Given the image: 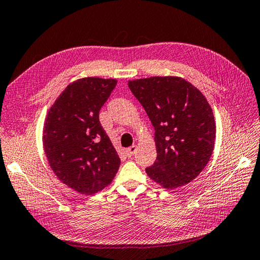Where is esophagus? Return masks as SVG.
Segmentation results:
<instances>
[{"instance_id": "1", "label": "esophagus", "mask_w": 260, "mask_h": 260, "mask_svg": "<svg viewBox=\"0 0 260 260\" xmlns=\"http://www.w3.org/2000/svg\"><path fill=\"white\" fill-rule=\"evenodd\" d=\"M136 151H137V146L132 145L131 147H129V148L125 150V154H126V156H128V157H131V156L135 155Z\"/></svg>"}]
</instances>
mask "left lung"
<instances>
[{"instance_id": "8db88e82", "label": "left lung", "mask_w": 260, "mask_h": 260, "mask_svg": "<svg viewBox=\"0 0 260 260\" xmlns=\"http://www.w3.org/2000/svg\"><path fill=\"white\" fill-rule=\"evenodd\" d=\"M128 86L155 129L157 157L146 173L165 189L188 184L214 150L216 124L207 100L179 77L144 78Z\"/></svg>"}]
</instances>
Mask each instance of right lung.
<instances>
[{
  "mask_svg": "<svg viewBox=\"0 0 260 260\" xmlns=\"http://www.w3.org/2000/svg\"><path fill=\"white\" fill-rule=\"evenodd\" d=\"M115 79L88 77L68 86L48 111L43 145L51 169L63 183L82 194L107 187L120 157L100 122V111Z\"/></svg>",
  "mask_w": 260,
  "mask_h": 260,
  "instance_id": "1",
  "label": "right lung"
}]
</instances>
